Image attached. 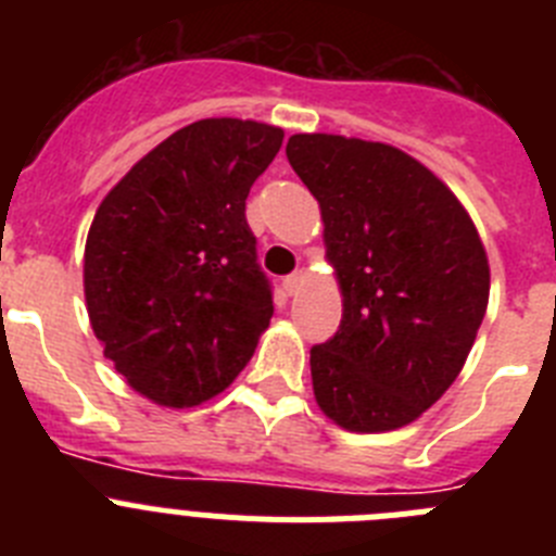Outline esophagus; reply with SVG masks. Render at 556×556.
I'll return each mask as SVG.
<instances>
[{"instance_id":"obj_1","label":"esophagus","mask_w":556,"mask_h":556,"mask_svg":"<svg viewBox=\"0 0 556 556\" xmlns=\"http://www.w3.org/2000/svg\"><path fill=\"white\" fill-rule=\"evenodd\" d=\"M303 287V273H292L283 278V292L287 294H298V289Z\"/></svg>"}]
</instances>
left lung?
Wrapping results in <instances>:
<instances>
[{
    "mask_svg": "<svg viewBox=\"0 0 556 556\" xmlns=\"http://www.w3.org/2000/svg\"><path fill=\"white\" fill-rule=\"evenodd\" d=\"M287 159L323 214L342 323L312 348L317 406L348 431H392L459 376L490 298L473 219L420 161L381 141L298 132Z\"/></svg>",
    "mask_w": 556,
    "mask_h": 556,
    "instance_id": "obj_1",
    "label": "left lung"
}]
</instances>
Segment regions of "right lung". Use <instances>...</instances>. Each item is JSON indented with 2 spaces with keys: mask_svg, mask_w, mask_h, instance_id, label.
Here are the masks:
<instances>
[{
  "mask_svg": "<svg viewBox=\"0 0 556 556\" xmlns=\"http://www.w3.org/2000/svg\"><path fill=\"white\" fill-rule=\"evenodd\" d=\"M281 127L200 119L150 150L105 194L83 258L88 320L116 372L152 404L219 395L273 317L244 200Z\"/></svg>",
  "mask_w": 556,
  "mask_h": 556,
  "instance_id": "obj_1",
  "label": "right lung"
}]
</instances>
